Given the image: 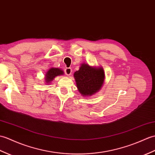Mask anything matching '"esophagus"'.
Segmentation results:
<instances>
[{
    "instance_id": "1",
    "label": "esophagus",
    "mask_w": 155,
    "mask_h": 155,
    "mask_svg": "<svg viewBox=\"0 0 155 155\" xmlns=\"http://www.w3.org/2000/svg\"><path fill=\"white\" fill-rule=\"evenodd\" d=\"M72 69L71 68H67V69H64V73L67 74V76H70V75L72 74Z\"/></svg>"
}]
</instances>
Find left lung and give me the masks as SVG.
Here are the masks:
<instances>
[{"instance_id": "1", "label": "left lung", "mask_w": 155, "mask_h": 155, "mask_svg": "<svg viewBox=\"0 0 155 155\" xmlns=\"http://www.w3.org/2000/svg\"><path fill=\"white\" fill-rule=\"evenodd\" d=\"M79 92L83 96H91L98 92L104 84L105 74L102 67H91L82 63L74 74Z\"/></svg>"}]
</instances>
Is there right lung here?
Masks as SVG:
<instances>
[{
    "label": "right lung",
    "mask_w": 155,
    "mask_h": 155,
    "mask_svg": "<svg viewBox=\"0 0 155 155\" xmlns=\"http://www.w3.org/2000/svg\"><path fill=\"white\" fill-rule=\"evenodd\" d=\"M64 74V72L59 69V68H54L52 67L51 69H49V71L47 72L45 74V82L46 83H49L51 82L55 77L59 76V75H62Z\"/></svg>",
    "instance_id": "right-lung-1"
}]
</instances>
